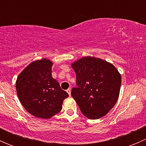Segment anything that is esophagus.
<instances>
[{
    "mask_svg": "<svg viewBox=\"0 0 146 146\" xmlns=\"http://www.w3.org/2000/svg\"><path fill=\"white\" fill-rule=\"evenodd\" d=\"M66 92H68V95H69V96L70 97V95H71V90H70V88H68V89L67 90H66Z\"/></svg>",
    "mask_w": 146,
    "mask_h": 146,
    "instance_id": "obj_1",
    "label": "esophagus"
}]
</instances>
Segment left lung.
I'll list each match as a JSON object with an SVG mask.
<instances>
[{"label":"left lung","mask_w":146,"mask_h":146,"mask_svg":"<svg viewBox=\"0 0 146 146\" xmlns=\"http://www.w3.org/2000/svg\"><path fill=\"white\" fill-rule=\"evenodd\" d=\"M76 85L71 95L84 116L98 119L105 116L118 100L121 77L114 65L99 58L85 56L71 64Z\"/></svg>","instance_id":"left-lung-1"}]
</instances>
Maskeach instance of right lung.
Here are the masks:
<instances>
[{
    "mask_svg": "<svg viewBox=\"0 0 146 146\" xmlns=\"http://www.w3.org/2000/svg\"><path fill=\"white\" fill-rule=\"evenodd\" d=\"M53 63L47 58L29 64L17 76L16 90L20 102L32 115L49 119L62 110L68 94L51 76Z\"/></svg>",
    "mask_w": 146,
    "mask_h": 146,
    "instance_id": "right-lung-1",
    "label": "right lung"
}]
</instances>
